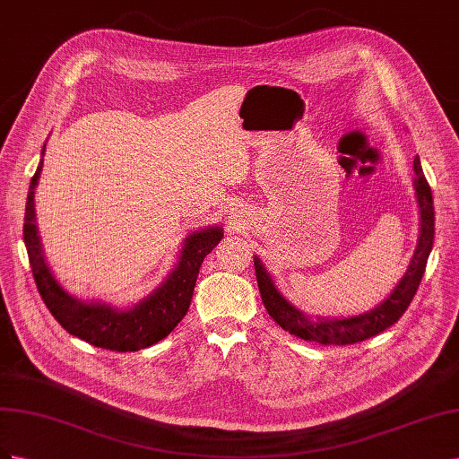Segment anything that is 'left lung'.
Instances as JSON below:
<instances>
[{"label":"left lung","instance_id":"left-lung-1","mask_svg":"<svg viewBox=\"0 0 459 459\" xmlns=\"http://www.w3.org/2000/svg\"><path fill=\"white\" fill-rule=\"evenodd\" d=\"M413 171L417 175L415 192H417L419 212H421V237H419L417 250L413 254L408 273L403 274V279L394 288V292H392L385 302L381 306H377L375 309L351 319L311 321L304 316L302 311H298L296 307H292L286 302L277 288H274L259 257H254L261 299H264L269 316L277 321L284 331L304 340H311V342H319L323 346H348V344L363 342V340L386 331L388 326L394 325L403 316L417 292L419 282L423 279L427 259L430 250H433V238H435L433 192H430L429 182L423 175L419 157L413 160Z\"/></svg>","mask_w":459,"mask_h":459}]
</instances>
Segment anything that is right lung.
I'll return each mask as SVG.
<instances>
[{"instance_id":"add662e5","label":"right lung","mask_w":459,"mask_h":459,"mask_svg":"<svg viewBox=\"0 0 459 459\" xmlns=\"http://www.w3.org/2000/svg\"><path fill=\"white\" fill-rule=\"evenodd\" d=\"M40 171L42 161L30 180L22 237L34 282L51 316L69 334L103 350L136 351L160 342L186 316L204 257L221 242L222 230L215 227L190 234L175 271L152 296L133 309L117 311L109 306L82 304L63 290L42 255L40 237L34 222V188Z\"/></svg>"}]
</instances>
